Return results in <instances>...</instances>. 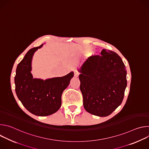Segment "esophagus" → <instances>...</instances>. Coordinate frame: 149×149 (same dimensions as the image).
Masks as SVG:
<instances>
[{
  "instance_id": "34e87169",
  "label": "esophagus",
  "mask_w": 149,
  "mask_h": 149,
  "mask_svg": "<svg viewBox=\"0 0 149 149\" xmlns=\"http://www.w3.org/2000/svg\"><path fill=\"white\" fill-rule=\"evenodd\" d=\"M78 75H79V72L77 71H74V76L75 77H78Z\"/></svg>"
}]
</instances>
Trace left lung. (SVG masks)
<instances>
[{
  "label": "left lung",
  "mask_w": 149,
  "mask_h": 149,
  "mask_svg": "<svg viewBox=\"0 0 149 149\" xmlns=\"http://www.w3.org/2000/svg\"><path fill=\"white\" fill-rule=\"evenodd\" d=\"M78 71L84 107L100 117L111 114L121 104L127 86V71L120 56L102 49L89 57Z\"/></svg>",
  "instance_id": "1"
}]
</instances>
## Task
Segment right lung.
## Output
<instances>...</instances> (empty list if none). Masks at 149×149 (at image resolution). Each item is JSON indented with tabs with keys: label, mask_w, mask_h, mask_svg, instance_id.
Instances as JSON below:
<instances>
[{
	"label": "right lung",
	"mask_w": 149,
	"mask_h": 149,
	"mask_svg": "<svg viewBox=\"0 0 149 149\" xmlns=\"http://www.w3.org/2000/svg\"><path fill=\"white\" fill-rule=\"evenodd\" d=\"M31 49L17 66L15 77V91L19 100L32 114L47 116L56 112L61 105L62 94L70 84L74 72L62 77L43 80L33 78L31 62L35 52Z\"/></svg>",
	"instance_id": "right-lung-1"
}]
</instances>
